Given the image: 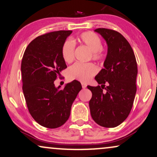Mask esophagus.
<instances>
[{"label": "esophagus", "mask_w": 157, "mask_h": 157, "mask_svg": "<svg viewBox=\"0 0 157 157\" xmlns=\"http://www.w3.org/2000/svg\"><path fill=\"white\" fill-rule=\"evenodd\" d=\"M86 87H87V85L86 84H85V83H82V87L83 89L86 88Z\"/></svg>", "instance_id": "1"}]
</instances>
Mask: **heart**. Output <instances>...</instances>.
Returning <instances> with one entry per match:
<instances>
[{"label":"heart","instance_id":"obj_1","mask_svg":"<svg viewBox=\"0 0 157 157\" xmlns=\"http://www.w3.org/2000/svg\"><path fill=\"white\" fill-rule=\"evenodd\" d=\"M77 39L84 44L93 52V58L95 60H101L104 57L102 49V41L100 37L92 31L83 32L77 37ZM75 43L71 39H67L62 44L61 53L63 59L70 63L75 58ZM98 72V69L92 63L77 62L70 67L67 75L70 80H76L82 82H87Z\"/></svg>","mask_w":157,"mask_h":157}]
</instances>
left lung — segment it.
<instances>
[{
	"label": "left lung",
	"mask_w": 157,
	"mask_h": 157,
	"mask_svg": "<svg viewBox=\"0 0 157 157\" xmlns=\"http://www.w3.org/2000/svg\"><path fill=\"white\" fill-rule=\"evenodd\" d=\"M95 31L105 40L108 53L104 68L95 77L101 86H87L93 94L90 110L96 124L114 128L126 120L132 108L136 93L137 63L130 44L122 34L104 28Z\"/></svg>",
	"instance_id": "8db88e82"
}]
</instances>
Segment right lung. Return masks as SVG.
I'll use <instances>...</instances> for the list:
<instances>
[{"mask_svg":"<svg viewBox=\"0 0 157 157\" xmlns=\"http://www.w3.org/2000/svg\"><path fill=\"white\" fill-rule=\"evenodd\" d=\"M72 32L57 31L36 37L22 58V89L27 108L33 118L46 128H58L68 120L72 103L82 89L77 80L67 83L63 90L54 83L67 68L61 49Z\"/></svg>","mask_w":157,"mask_h":157,"instance_id":"obj_1","label":"right lung"}]
</instances>
